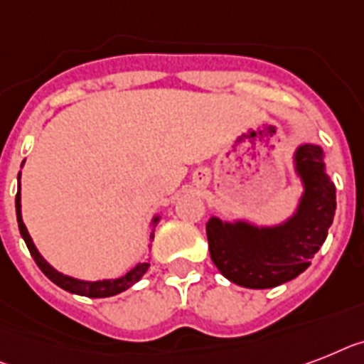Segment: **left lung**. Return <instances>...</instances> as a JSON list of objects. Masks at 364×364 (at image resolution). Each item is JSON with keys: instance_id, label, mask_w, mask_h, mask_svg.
Here are the masks:
<instances>
[{"instance_id": "obj_1", "label": "left lung", "mask_w": 364, "mask_h": 364, "mask_svg": "<svg viewBox=\"0 0 364 364\" xmlns=\"http://www.w3.org/2000/svg\"><path fill=\"white\" fill-rule=\"evenodd\" d=\"M294 160L305 191L288 221L266 229L245 221L223 223L218 218L206 223L212 262L234 284L260 290L292 281L311 266L326 242L337 197L335 184L326 175L323 150L301 145Z\"/></svg>"}]
</instances>
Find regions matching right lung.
I'll return each instance as SVG.
<instances>
[{
  "instance_id": "add662e5",
  "label": "right lung",
  "mask_w": 364,
  "mask_h": 364,
  "mask_svg": "<svg viewBox=\"0 0 364 364\" xmlns=\"http://www.w3.org/2000/svg\"><path fill=\"white\" fill-rule=\"evenodd\" d=\"M16 219H18V229H20V234H22L23 242H26L27 249H29V253H31L33 260L37 262V266L41 268V272L46 275L52 283H55L57 287H61L63 290H67V292L77 294V296H87V297H109L115 296V294L124 292L126 288H130L132 284H135L139 281L145 272L149 269L150 264L143 262L137 264L134 269L126 273L124 277L119 279H107V281H77L74 277H68V275H63L57 269H53L50 264L41 257V253L35 247V243H33L31 236L27 232L26 225L22 221V210H20V175H18V193H16ZM158 223V218H154V225ZM154 238V230L150 232V240Z\"/></svg>"
}]
</instances>
